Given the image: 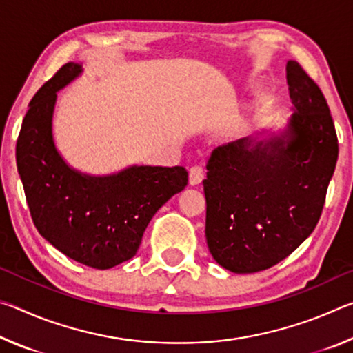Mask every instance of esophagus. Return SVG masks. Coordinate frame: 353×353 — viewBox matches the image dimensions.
<instances>
[{
	"mask_svg": "<svg viewBox=\"0 0 353 353\" xmlns=\"http://www.w3.org/2000/svg\"><path fill=\"white\" fill-rule=\"evenodd\" d=\"M202 179H204V171H202L201 166H193V168H191L188 172V182L191 187L199 185L202 182Z\"/></svg>",
	"mask_w": 353,
	"mask_h": 353,
	"instance_id": "obj_1",
	"label": "esophagus"
}]
</instances>
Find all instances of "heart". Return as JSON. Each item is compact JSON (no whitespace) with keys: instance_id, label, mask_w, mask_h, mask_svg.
Returning a JSON list of instances; mask_svg holds the SVG:
<instances>
[{"instance_id":"b5f03b06","label":"heart","mask_w":353,"mask_h":353,"mask_svg":"<svg viewBox=\"0 0 353 353\" xmlns=\"http://www.w3.org/2000/svg\"><path fill=\"white\" fill-rule=\"evenodd\" d=\"M234 134H236V130H235V132H234Z\"/></svg>"}]
</instances>
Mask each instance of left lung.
I'll list each match as a JSON object with an SVG mask.
<instances>
[{"mask_svg": "<svg viewBox=\"0 0 353 353\" xmlns=\"http://www.w3.org/2000/svg\"><path fill=\"white\" fill-rule=\"evenodd\" d=\"M286 81L288 121L214 149L202 181L208 250L235 274L277 265L312 235L336 166L324 94L296 61Z\"/></svg>", "mask_w": 353, "mask_h": 353, "instance_id": "left-lung-1", "label": "left lung"}]
</instances>
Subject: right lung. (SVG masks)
Wrapping results in <instances>:
<instances>
[{
    "label": "right lung",
    "mask_w": 353,
    "mask_h": 353,
    "mask_svg": "<svg viewBox=\"0 0 353 353\" xmlns=\"http://www.w3.org/2000/svg\"><path fill=\"white\" fill-rule=\"evenodd\" d=\"M83 73L70 62L34 94L17 140V168L39 234L70 259L97 270L137 254L160 207L187 187L182 166L129 165L88 174L59 152L52 132L57 93Z\"/></svg>",
    "instance_id": "right-lung-1"
}]
</instances>
